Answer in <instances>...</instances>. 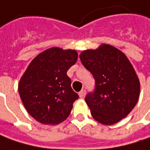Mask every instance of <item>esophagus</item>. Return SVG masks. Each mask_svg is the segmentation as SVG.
Masks as SVG:
<instances>
[{"label": "esophagus", "mask_w": 150, "mask_h": 150, "mask_svg": "<svg viewBox=\"0 0 150 150\" xmlns=\"http://www.w3.org/2000/svg\"><path fill=\"white\" fill-rule=\"evenodd\" d=\"M79 96H80V99H84L85 96V90H82L81 91H80V93H79Z\"/></svg>", "instance_id": "1"}]
</instances>
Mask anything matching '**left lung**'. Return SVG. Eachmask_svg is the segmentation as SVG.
Segmentation results:
<instances>
[{"mask_svg": "<svg viewBox=\"0 0 150 150\" xmlns=\"http://www.w3.org/2000/svg\"><path fill=\"white\" fill-rule=\"evenodd\" d=\"M80 58L96 80L95 91L85 99L92 117L105 125L120 121L134 109L140 93L139 80L130 61L108 44L84 50Z\"/></svg>", "mask_w": 150, "mask_h": 150, "instance_id": "left-lung-1", "label": "left lung"}]
</instances>
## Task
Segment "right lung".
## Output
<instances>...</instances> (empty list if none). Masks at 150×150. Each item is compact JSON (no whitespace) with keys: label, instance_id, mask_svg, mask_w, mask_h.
<instances>
[{"label":"right lung","instance_id":"obj_1","mask_svg":"<svg viewBox=\"0 0 150 150\" xmlns=\"http://www.w3.org/2000/svg\"><path fill=\"white\" fill-rule=\"evenodd\" d=\"M78 59L75 50L52 47L35 56L18 84L26 111L44 125H57L70 115L79 96L71 88L67 70Z\"/></svg>","mask_w":150,"mask_h":150}]
</instances>
